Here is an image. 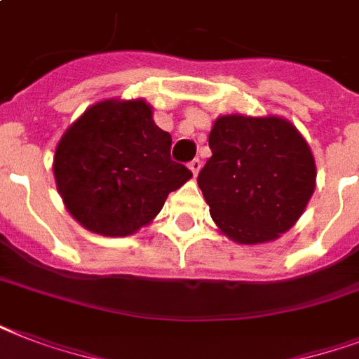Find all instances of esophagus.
Returning <instances> with one entry per match:
<instances>
[{
  "mask_svg": "<svg viewBox=\"0 0 359 359\" xmlns=\"http://www.w3.org/2000/svg\"><path fill=\"white\" fill-rule=\"evenodd\" d=\"M201 160L199 158H194L190 163H188V168H190V171L194 173V177H197V173H199V169H201Z\"/></svg>",
  "mask_w": 359,
  "mask_h": 359,
  "instance_id": "obj_1",
  "label": "esophagus"
}]
</instances>
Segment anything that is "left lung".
<instances>
[{
    "mask_svg": "<svg viewBox=\"0 0 359 359\" xmlns=\"http://www.w3.org/2000/svg\"><path fill=\"white\" fill-rule=\"evenodd\" d=\"M208 147L212 156L197 184L225 236L264 244L298 222L315 191L317 168L294 124L276 115H222Z\"/></svg>",
    "mask_w": 359,
    "mask_h": 359,
    "instance_id": "obj_1",
    "label": "left lung"
}]
</instances>
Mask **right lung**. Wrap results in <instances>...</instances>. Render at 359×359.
Segmentation results:
<instances>
[{"label":"right lung","instance_id":"obj_1","mask_svg":"<svg viewBox=\"0 0 359 359\" xmlns=\"http://www.w3.org/2000/svg\"><path fill=\"white\" fill-rule=\"evenodd\" d=\"M171 135L143 100H102L70 124L53 177L65 207L86 229L128 236L151 224L191 171L171 160Z\"/></svg>","mask_w":359,"mask_h":359}]
</instances>
